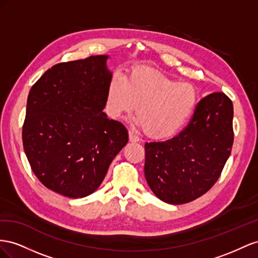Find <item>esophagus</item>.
I'll list each match as a JSON object with an SVG mask.
<instances>
[{
	"mask_svg": "<svg viewBox=\"0 0 258 258\" xmlns=\"http://www.w3.org/2000/svg\"><path fill=\"white\" fill-rule=\"evenodd\" d=\"M128 139H130L131 143H137L139 141L138 136H136L134 134V132H132V131H128Z\"/></svg>",
	"mask_w": 258,
	"mask_h": 258,
	"instance_id": "obj_1",
	"label": "esophagus"
}]
</instances>
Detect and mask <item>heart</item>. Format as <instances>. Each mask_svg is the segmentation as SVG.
Returning a JSON list of instances; mask_svg holds the SVG:
<instances>
[{"label":"heart","instance_id":"obj_1","mask_svg":"<svg viewBox=\"0 0 258 258\" xmlns=\"http://www.w3.org/2000/svg\"><path fill=\"white\" fill-rule=\"evenodd\" d=\"M194 85L177 81L150 68L132 70L123 81L113 77L107 91V108L112 117L131 113L136 107L138 122L151 138L175 135L196 107Z\"/></svg>","mask_w":258,"mask_h":258}]
</instances>
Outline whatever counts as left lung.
Instances as JSON below:
<instances>
[{
	"label": "left lung",
	"instance_id": "obj_1",
	"mask_svg": "<svg viewBox=\"0 0 258 258\" xmlns=\"http://www.w3.org/2000/svg\"><path fill=\"white\" fill-rule=\"evenodd\" d=\"M233 106L224 93L202 98L180 133L165 142L146 143L145 177L160 200L194 201L219 178L233 144Z\"/></svg>",
	"mask_w": 258,
	"mask_h": 258
}]
</instances>
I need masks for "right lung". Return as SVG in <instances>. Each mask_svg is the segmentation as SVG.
Returning <instances> with one entry per match:
<instances>
[{"mask_svg": "<svg viewBox=\"0 0 258 258\" xmlns=\"http://www.w3.org/2000/svg\"><path fill=\"white\" fill-rule=\"evenodd\" d=\"M108 55L53 66L29 92L23 143L46 188L78 199L93 194L128 142L124 125L102 111L112 73Z\"/></svg>", "mask_w": 258, "mask_h": 258, "instance_id": "right-lung-1", "label": "right lung"}]
</instances>
